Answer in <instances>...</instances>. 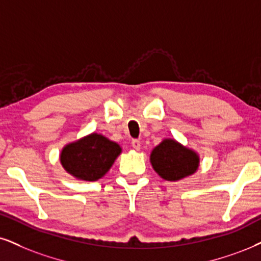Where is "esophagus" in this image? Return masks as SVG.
<instances>
[{"mask_svg": "<svg viewBox=\"0 0 261 261\" xmlns=\"http://www.w3.org/2000/svg\"><path fill=\"white\" fill-rule=\"evenodd\" d=\"M132 146H133V149H136V150H140V146H141L140 140H138V139L132 140Z\"/></svg>", "mask_w": 261, "mask_h": 261, "instance_id": "34e87169", "label": "esophagus"}]
</instances>
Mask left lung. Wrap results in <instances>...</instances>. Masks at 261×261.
Masks as SVG:
<instances>
[{"label": "left lung", "instance_id": "left-lung-1", "mask_svg": "<svg viewBox=\"0 0 261 261\" xmlns=\"http://www.w3.org/2000/svg\"><path fill=\"white\" fill-rule=\"evenodd\" d=\"M150 163L162 179L178 181L195 174L199 167V155L173 138H165L151 151Z\"/></svg>", "mask_w": 261, "mask_h": 261}]
</instances>
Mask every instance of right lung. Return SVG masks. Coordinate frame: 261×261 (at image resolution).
<instances>
[{"label": "right lung", "instance_id": "add662e5", "mask_svg": "<svg viewBox=\"0 0 261 261\" xmlns=\"http://www.w3.org/2000/svg\"><path fill=\"white\" fill-rule=\"evenodd\" d=\"M122 147L99 133H91L66 144L59 160L66 173L77 180L96 181L110 170Z\"/></svg>", "mask_w": 261, "mask_h": 261}]
</instances>
